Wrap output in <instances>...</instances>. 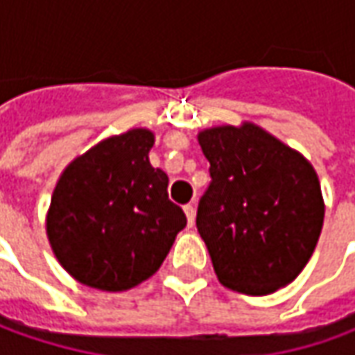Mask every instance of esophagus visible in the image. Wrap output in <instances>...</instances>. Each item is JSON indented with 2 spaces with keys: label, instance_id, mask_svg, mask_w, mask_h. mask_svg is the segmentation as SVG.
<instances>
[{
  "label": "esophagus",
  "instance_id": "esophagus-1",
  "mask_svg": "<svg viewBox=\"0 0 355 355\" xmlns=\"http://www.w3.org/2000/svg\"><path fill=\"white\" fill-rule=\"evenodd\" d=\"M184 214H187L189 226H192V224H194V218H196V208H194L192 204H187V206H184Z\"/></svg>",
  "mask_w": 355,
  "mask_h": 355
}]
</instances>
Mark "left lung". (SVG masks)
Here are the masks:
<instances>
[{"mask_svg":"<svg viewBox=\"0 0 355 355\" xmlns=\"http://www.w3.org/2000/svg\"><path fill=\"white\" fill-rule=\"evenodd\" d=\"M212 182L196 227L218 281L243 295H269L304 269L318 243L324 200L318 175L295 149L255 123L198 133Z\"/></svg>","mask_w":355,"mask_h":355,"instance_id":"left-lung-1","label":"left lung"}]
</instances>
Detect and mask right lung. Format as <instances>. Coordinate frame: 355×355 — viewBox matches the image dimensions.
<instances>
[{
    "label": "right lung",
    "instance_id": "add662e5",
    "mask_svg": "<svg viewBox=\"0 0 355 355\" xmlns=\"http://www.w3.org/2000/svg\"><path fill=\"white\" fill-rule=\"evenodd\" d=\"M155 135L129 129L94 145L62 171L46 214L58 263L82 285L110 293L157 273L187 226L168 200V177L149 163Z\"/></svg>",
    "mask_w": 355,
    "mask_h": 355
}]
</instances>
